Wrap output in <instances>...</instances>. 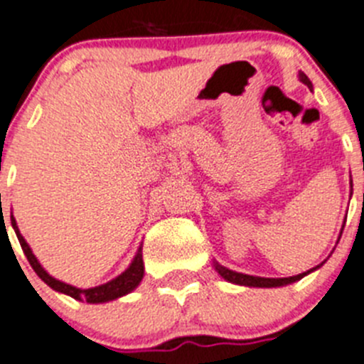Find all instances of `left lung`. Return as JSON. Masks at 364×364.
Returning <instances> with one entry per match:
<instances>
[{"mask_svg": "<svg viewBox=\"0 0 364 364\" xmlns=\"http://www.w3.org/2000/svg\"><path fill=\"white\" fill-rule=\"evenodd\" d=\"M301 81H303L306 87H312V83H310V80L306 76H304L303 72L299 74ZM215 270L221 274L223 277L227 281H230V283H235V284H245V287H259V288H270V287H284V284H290V283H296V281H299L301 277H304L309 272H303V274H297V276H292V277H257V276H247V274H239V272H234V270H228V268L221 267V264L215 263Z\"/></svg>", "mask_w": 364, "mask_h": 364, "instance_id": "1", "label": "left lung"}]
</instances>
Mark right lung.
I'll use <instances>...</instances> for the list:
<instances>
[{"instance_id":"right-lung-1","label":"right lung","mask_w":364,"mask_h":364,"mask_svg":"<svg viewBox=\"0 0 364 364\" xmlns=\"http://www.w3.org/2000/svg\"><path fill=\"white\" fill-rule=\"evenodd\" d=\"M11 223H12V227H14L16 235H18V239H19V245H21L23 252H25V255H27V259H28V263H31V267L34 268L36 274H38V276L48 284V287L54 288V290H58V292L67 294V296L74 297V299L87 301V303H105V301L117 299V297L132 292L134 288L141 283L143 270H145V268H143L141 248L137 250L132 264H130V267L127 268V270L123 272L121 276H117L116 279L109 281V283L101 284V287H94V288H87V290H81V288L72 287V284L61 283V281H58V279H54L52 276H48L47 272L43 270V267L38 263V259H36V255L32 254V250H31V247L27 245V241H25V239H23V235L19 234L14 215H11Z\"/></svg>"}]
</instances>
